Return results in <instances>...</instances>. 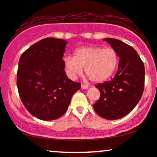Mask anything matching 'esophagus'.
Listing matches in <instances>:
<instances>
[{"instance_id": "1", "label": "esophagus", "mask_w": 157, "mask_h": 157, "mask_svg": "<svg viewBox=\"0 0 157 157\" xmlns=\"http://www.w3.org/2000/svg\"><path fill=\"white\" fill-rule=\"evenodd\" d=\"M81 88H82V89H89V86H88V85L82 84L81 85Z\"/></svg>"}]
</instances>
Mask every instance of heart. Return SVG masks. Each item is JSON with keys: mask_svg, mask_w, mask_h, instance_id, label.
Listing matches in <instances>:
<instances>
[{"mask_svg": "<svg viewBox=\"0 0 157 157\" xmlns=\"http://www.w3.org/2000/svg\"><path fill=\"white\" fill-rule=\"evenodd\" d=\"M119 57L113 48L86 46L77 48L74 57L64 58L65 71L71 79L85 72L91 81L101 82L109 79L118 66Z\"/></svg>", "mask_w": 157, "mask_h": 157, "instance_id": "heart-1", "label": "heart"}]
</instances>
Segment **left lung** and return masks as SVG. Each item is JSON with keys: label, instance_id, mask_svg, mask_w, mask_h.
Returning <instances> with one entry per match:
<instances>
[{"label": "left lung", "instance_id": "1", "mask_svg": "<svg viewBox=\"0 0 157 157\" xmlns=\"http://www.w3.org/2000/svg\"><path fill=\"white\" fill-rule=\"evenodd\" d=\"M104 40L120 57L118 70L109 81L95 85L100 97L94 111L106 120H118L134 109L141 99L145 82V66L137 52L129 45L114 38Z\"/></svg>", "mask_w": 157, "mask_h": 157}]
</instances>
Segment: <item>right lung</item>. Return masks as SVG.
Here are the masks:
<instances>
[{"instance_id": "right-lung-1", "label": "right lung", "mask_w": 157, "mask_h": 157, "mask_svg": "<svg viewBox=\"0 0 157 157\" xmlns=\"http://www.w3.org/2000/svg\"><path fill=\"white\" fill-rule=\"evenodd\" d=\"M66 40L47 37L26 49L18 63L17 86L27 111L42 120L60 117L80 82L69 80L63 60Z\"/></svg>"}]
</instances>
